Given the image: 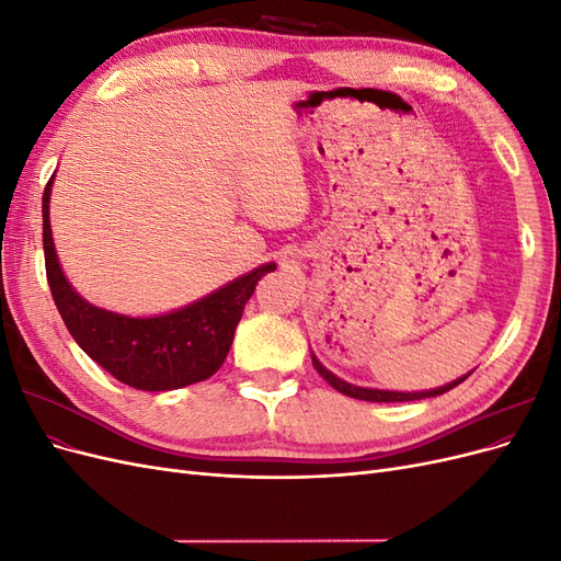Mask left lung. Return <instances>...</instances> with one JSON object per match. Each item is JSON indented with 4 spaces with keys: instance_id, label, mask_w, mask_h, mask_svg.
<instances>
[{
    "instance_id": "1",
    "label": "left lung",
    "mask_w": 561,
    "mask_h": 561,
    "mask_svg": "<svg viewBox=\"0 0 561 561\" xmlns=\"http://www.w3.org/2000/svg\"><path fill=\"white\" fill-rule=\"evenodd\" d=\"M313 367L318 369V375L325 379L332 388H336L339 393H344L348 398H355V400H367V402H410V400H423V398H435V396H443L447 393V390H451L454 386H458L461 381H466L468 377H461L456 379L443 388H435V390H426V393H396V390H375V388H360V386H351L346 381H342L339 377H334L330 369L322 367L318 363V358L313 355Z\"/></svg>"
}]
</instances>
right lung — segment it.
I'll use <instances>...</instances> for the list:
<instances>
[{
    "instance_id": "1",
    "label": "right lung",
    "mask_w": 561,
    "mask_h": 561,
    "mask_svg": "<svg viewBox=\"0 0 561 561\" xmlns=\"http://www.w3.org/2000/svg\"><path fill=\"white\" fill-rule=\"evenodd\" d=\"M50 178L42 196L44 262L50 295L62 322L91 360L114 379L138 390H173L206 381L222 367L248 299L276 264H264L248 276L192 307L157 318H128L83 301L65 280L48 225Z\"/></svg>"
}]
</instances>
